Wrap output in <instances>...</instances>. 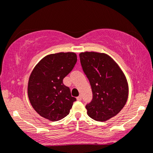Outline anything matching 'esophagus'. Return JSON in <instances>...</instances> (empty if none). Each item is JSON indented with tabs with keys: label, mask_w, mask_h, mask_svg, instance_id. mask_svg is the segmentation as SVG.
Here are the masks:
<instances>
[{
	"label": "esophagus",
	"mask_w": 153,
	"mask_h": 153,
	"mask_svg": "<svg viewBox=\"0 0 153 153\" xmlns=\"http://www.w3.org/2000/svg\"><path fill=\"white\" fill-rule=\"evenodd\" d=\"M81 98H82V97H81V95H80L79 96V97H76V100H79V101H80V100H81Z\"/></svg>",
	"instance_id": "1"
}]
</instances>
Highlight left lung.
Returning a JSON list of instances; mask_svg holds the SVG:
<instances>
[{"mask_svg": "<svg viewBox=\"0 0 153 153\" xmlns=\"http://www.w3.org/2000/svg\"><path fill=\"white\" fill-rule=\"evenodd\" d=\"M79 57L93 91V100L85 106L87 114L100 122L109 120L123 109L127 101L126 76L107 54L85 51L80 53Z\"/></svg>", "mask_w": 153, "mask_h": 153, "instance_id": "1", "label": "left lung"}]
</instances>
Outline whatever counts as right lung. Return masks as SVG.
<instances>
[{"label": "right lung", "instance_id": "1", "mask_svg": "<svg viewBox=\"0 0 153 153\" xmlns=\"http://www.w3.org/2000/svg\"><path fill=\"white\" fill-rule=\"evenodd\" d=\"M77 61L74 52H60L44 57L33 69L28 83V96L39 116L58 121L68 116L76 98L62 80Z\"/></svg>", "mask_w": 153, "mask_h": 153}]
</instances>
